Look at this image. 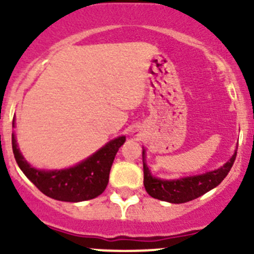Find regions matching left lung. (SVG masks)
Listing matches in <instances>:
<instances>
[{"label":"left lung","instance_id":"obj_1","mask_svg":"<svg viewBox=\"0 0 254 254\" xmlns=\"http://www.w3.org/2000/svg\"><path fill=\"white\" fill-rule=\"evenodd\" d=\"M236 155H237V150L223 166L206 172V174L180 177L176 180H164L155 177L151 174L149 166L146 165L144 149L142 150V165H144L145 190L151 197L170 203H185L192 201L202 196L203 193L208 192L210 190L215 189L223 181L235 162Z\"/></svg>","mask_w":254,"mask_h":254}]
</instances>
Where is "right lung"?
<instances>
[{
	"mask_svg": "<svg viewBox=\"0 0 254 254\" xmlns=\"http://www.w3.org/2000/svg\"><path fill=\"white\" fill-rule=\"evenodd\" d=\"M14 127V120L12 123ZM125 142V136L115 137L79 164L62 170H39L31 166L19 151L14 134L12 150L19 169L29 181L48 197L65 202L92 200L104 192L118 150Z\"/></svg>",
	"mask_w": 254,
	"mask_h": 254,
	"instance_id": "1",
	"label": "right lung"
}]
</instances>
